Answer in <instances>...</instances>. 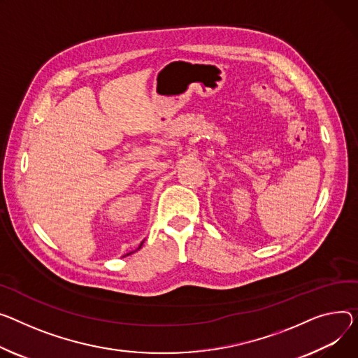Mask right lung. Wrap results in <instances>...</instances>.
<instances>
[{"label": "right lung", "mask_w": 358, "mask_h": 358, "mask_svg": "<svg viewBox=\"0 0 358 358\" xmlns=\"http://www.w3.org/2000/svg\"><path fill=\"white\" fill-rule=\"evenodd\" d=\"M142 243H144V242H142ZM142 243H141V245H139V248H138V249H141V246H142ZM138 249H136V250H138ZM131 253H134V252H129V253H128V255H131ZM128 255H125V256H128Z\"/></svg>", "instance_id": "add662e5"}]
</instances>
